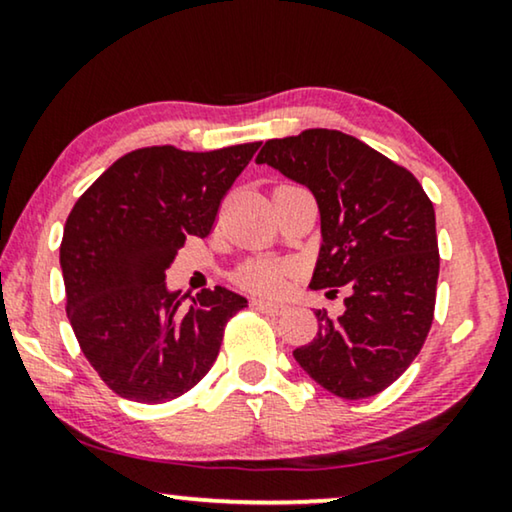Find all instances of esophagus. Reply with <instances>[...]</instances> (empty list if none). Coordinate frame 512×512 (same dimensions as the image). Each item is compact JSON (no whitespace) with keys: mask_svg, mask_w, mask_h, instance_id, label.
Masks as SVG:
<instances>
[{"mask_svg":"<svg viewBox=\"0 0 512 512\" xmlns=\"http://www.w3.org/2000/svg\"><path fill=\"white\" fill-rule=\"evenodd\" d=\"M254 307H256V310L268 312V314H282L286 310L282 303H272V300H263V298H256Z\"/></svg>","mask_w":512,"mask_h":512,"instance_id":"34e87169","label":"esophagus"}]
</instances>
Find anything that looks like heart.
Here are the masks:
<instances>
[{
  "instance_id": "obj_1",
  "label": "heart",
  "mask_w": 512,
  "mask_h": 512,
  "mask_svg": "<svg viewBox=\"0 0 512 512\" xmlns=\"http://www.w3.org/2000/svg\"><path fill=\"white\" fill-rule=\"evenodd\" d=\"M291 265L272 263V261H254L240 270V282L251 291L258 293H279L289 282Z\"/></svg>"
}]
</instances>
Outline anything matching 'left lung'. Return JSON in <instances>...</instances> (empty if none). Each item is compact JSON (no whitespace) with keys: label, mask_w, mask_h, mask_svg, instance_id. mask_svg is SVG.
Listing matches in <instances>:
<instances>
[{"label":"left lung","mask_w":512,"mask_h":512,"mask_svg":"<svg viewBox=\"0 0 512 512\" xmlns=\"http://www.w3.org/2000/svg\"><path fill=\"white\" fill-rule=\"evenodd\" d=\"M256 163L310 188L321 214L310 286L347 291L338 319L314 312L317 338L293 359L347 401L380 394L415 361L433 321L440 256L429 195L412 172L340 130L268 139Z\"/></svg>","instance_id":"left-lung-1"}]
</instances>
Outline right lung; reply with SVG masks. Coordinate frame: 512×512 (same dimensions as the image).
<instances>
[{
    "instance_id": "right-lung-1",
    "label": "right lung",
    "mask_w": 512,
    "mask_h": 512,
    "mask_svg": "<svg viewBox=\"0 0 512 512\" xmlns=\"http://www.w3.org/2000/svg\"><path fill=\"white\" fill-rule=\"evenodd\" d=\"M261 142L125 153L76 200L60 244L67 317L81 352L121 398L156 405L193 389L247 298L202 289L191 305L165 272L186 237H207L223 195Z\"/></svg>"
}]
</instances>
